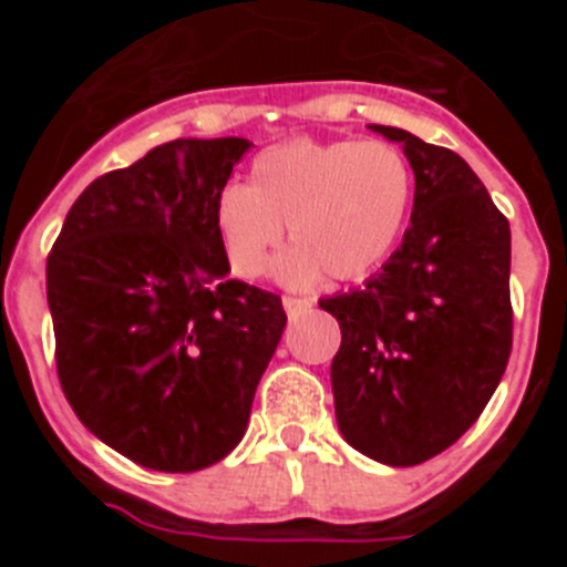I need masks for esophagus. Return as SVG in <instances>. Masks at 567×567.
<instances>
[{
  "mask_svg": "<svg viewBox=\"0 0 567 567\" xmlns=\"http://www.w3.org/2000/svg\"><path fill=\"white\" fill-rule=\"evenodd\" d=\"M284 309H287L289 318H298V315H303L307 309H312V300L307 298H284Z\"/></svg>",
  "mask_w": 567,
  "mask_h": 567,
  "instance_id": "34e87169",
  "label": "esophagus"
}]
</instances>
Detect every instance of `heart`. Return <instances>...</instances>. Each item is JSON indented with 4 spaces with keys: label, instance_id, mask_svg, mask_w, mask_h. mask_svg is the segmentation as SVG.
<instances>
[{
    "label": "heart",
    "instance_id": "heart-1",
    "mask_svg": "<svg viewBox=\"0 0 567 567\" xmlns=\"http://www.w3.org/2000/svg\"><path fill=\"white\" fill-rule=\"evenodd\" d=\"M414 198V175L385 142L275 144L252 162L247 184L215 195L213 218L238 278H260L284 240L275 275L287 287L315 280H358L378 269L398 244Z\"/></svg>",
    "mask_w": 567,
    "mask_h": 567
}]
</instances>
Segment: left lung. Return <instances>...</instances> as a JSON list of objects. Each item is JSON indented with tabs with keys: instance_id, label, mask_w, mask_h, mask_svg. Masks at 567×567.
I'll use <instances>...</instances> for the list:
<instances>
[{
	"instance_id": "8db88e82",
	"label": "left lung",
	"mask_w": 567,
	"mask_h": 567,
	"mask_svg": "<svg viewBox=\"0 0 567 567\" xmlns=\"http://www.w3.org/2000/svg\"><path fill=\"white\" fill-rule=\"evenodd\" d=\"M369 130L412 164V227L365 287L320 300L340 323L334 417L365 457L417 465L468 432L505 372L511 229L457 153Z\"/></svg>"
}]
</instances>
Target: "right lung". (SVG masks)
I'll return each mask as SVG.
<instances>
[{
	"instance_id": "add662e5",
	"label": "right lung",
	"mask_w": 567,
	"mask_h": 567,
	"mask_svg": "<svg viewBox=\"0 0 567 567\" xmlns=\"http://www.w3.org/2000/svg\"><path fill=\"white\" fill-rule=\"evenodd\" d=\"M247 138H175L102 175L48 255L64 398L133 463L187 474L227 457L287 327L280 298L229 280L215 229Z\"/></svg>"
}]
</instances>
